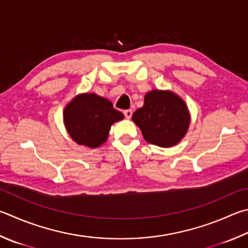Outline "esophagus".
<instances>
[{"label": "esophagus", "instance_id": "1", "mask_svg": "<svg viewBox=\"0 0 248 248\" xmlns=\"http://www.w3.org/2000/svg\"><path fill=\"white\" fill-rule=\"evenodd\" d=\"M124 116H125V118L130 119V118H131V116H132V109H125V110L124 111Z\"/></svg>", "mask_w": 248, "mask_h": 248}]
</instances>
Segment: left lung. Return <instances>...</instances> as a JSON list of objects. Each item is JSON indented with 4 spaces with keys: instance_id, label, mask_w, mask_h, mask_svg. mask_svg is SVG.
Here are the masks:
<instances>
[{
    "instance_id": "1",
    "label": "left lung",
    "mask_w": 248,
    "mask_h": 248,
    "mask_svg": "<svg viewBox=\"0 0 248 248\" xmlns=\"http://www.w3.org/2000/svg\"><path fill=\"white\" fill-rule=\"evenodd\" d=\"M146 142L160 147L177 145L190 128L191 115L186 103L170 90H152L144 105L132 115Z\"/></svg>"
}]
</instances>
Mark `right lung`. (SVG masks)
Listing matches in <instances>:
<instances>
[{"label": "right lung", "mask_w": 248, "mask_h": 248, "mask_svg": "<svg viewBox=\"0 0 248 248\" xmlns=\"http://www.w3.org/2000/svg\"><path fill=\"white\" fill-rule=\"evenodd\" d=\"M112 103L95 93H80L65 106V128L78 145L96 148L106 142L111 125L124 119Z\"/></svg>", "instance_id": "add662e5"}]
</instances>
